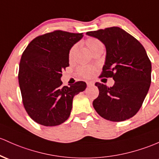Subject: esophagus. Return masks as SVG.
<instances>
[{
  "instance_id": "34e87169",
  "label": "esophagus",
  "mask_w": 159,
  "mask_h": 159,
  "mask_svg": "<svg viewBox=\"0 0 159 159\" xmlns=\"http://www.w3.org/2000/svg\"><path fill=\"white\" fill-rule=\"evenodd\" d=\"M93 82H92V81H88V82H87V85H88V87H90V86H92V85H93Z\"/></svg>"
}]
</instances>
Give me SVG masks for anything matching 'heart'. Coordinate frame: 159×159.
I'll use <instances>...</instances> for the list:
<instances>
[{"label": "heart", "mask_w": 159, "mask_h": 159, "mask_svg": "<svg viewBox=\"0 0 159 159\" xmlns=\"http://www.w3.org/2000/svg\"><path fill=\"white\" fill-rule=\"evenodd\" d=\"M86 45L88 47L90 52L92 53L97 50V48H100V47L102 46V43L99 41V39L95 38H89L86 40ZM78 45L75 44L72 48H71V50H69V60L71 61L74 59L75 56L78 51ZM78 72L79 73L80 75H81L84 78H89L93 74L94 72V68L92 67V66H80L78 69Z\"/></svg>", "instance_id": "b5f03b06"}]
</instances>
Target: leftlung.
<instances>
[{
    "label": "left lung",
    "instance_id": "left-lung-1",
    "mask_svg": "<svg viewBox=\"0 0 159 159\" xmlns=\"http://www.w3.org/2000/svg\"><path fill=\"white\" fill-rule=\"evenodd\" d=\"M86 34L104 43L106 57L100 77L112 78L115 81L111 88L95 84L99 93L93 102V108L102 118L111 121L132 118L142 106L150 87L152 64L146 50L119 27Z\"/></svg>",
    "mask_w": 159,
    "mask_h": 159
}]
</instances>
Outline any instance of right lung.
Returning a JSON list of instances; mask_svg holds the SVG:
<instances>
[{"mask_svg":"<svg viewBox=\"0 0 159 159\" xmlns=\"http://www.w3.org/2000/svg\"><path fill=\"white\" fill-rule=\"evenodd\" d=\"M82 37L83 33L56 30L38 36L24 50L19 84L24 107L38 124L57 126L66 121L74 97L86 89L84 81L62 87L60 79L69 66V50Z\"/></svg>","mask_w":159,"mask_h":159,"instance_id":"add662e5","label":"right lung"}]
</instances>
